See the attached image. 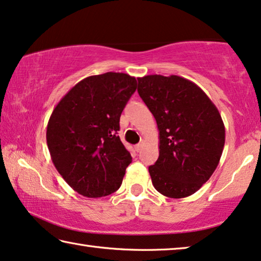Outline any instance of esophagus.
Returning <instances> with one entry per match:
<instances>
[{
    "label": "esophagus",
    "mask_w": 261,
    "mask_h": 261,
    "mask_svg": "<svg viewBox=\"0 0 261 261\" xmlns=\"http://www.w3.org/2000/svg\"><path fill=\"white\" fill-rule=\"evenodd\" d=\"M142 147H143V142H140L138 144H135V150L136 151H140V150L142 149Z\"/></svg>",
    "instance_id": "1"
}]
</instances>
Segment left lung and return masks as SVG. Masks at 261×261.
Listing matches in <instances>:
<instances>
[{"label": "left lung", "instance_id": "obj_1", "mask_svg": "<svg viewBox=\"0 0 261 261\" xmlns=\"http://www.w3.org/2000/svg\"><path fill=\"white\" fill-rule=\"evenodd\" d=\"M138 82L160 132L159 159L149 167L153 186L167 197H188L218 166L225 143L222 117L204 91L186 78L150 74Z\"/></svg>", "mask_w": 261, "mask_h": 261}]
</instances>
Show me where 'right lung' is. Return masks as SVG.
Listing matches in <instances>:
<instances>
[{"instance_id": "obj_1", "label": "right lung", "mask_w": 261, "mask_h": 261, "mask_svg": "<svg viewBox=\"0 0 261 261\" xmlns=\"http://www.w3.org/2000/svg\"><path fill=\"white\" fill-rule=\"evenodd\" d=\"M138 86L119 72L91 75L64 95L46 127L56 169L85 197H103L122 183L132 156L118 135L120 117Z\"/></svg>"}]
</instances>
